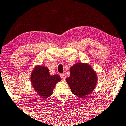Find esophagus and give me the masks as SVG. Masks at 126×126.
Segmentation results:
<instances>
[{
	"instance_id": "esophagus-1",
	"label": "esophagus",
	"mask_w": 126,
	"mask_h": 126,
	"mask_svg": "<svg viewBox=\"0 0 126 126\" xmlns=\"http://www.w3.org/2000/svg\"><path fill=\"white\" fill-rule=\"evenodd\" d=\"M60 76H61V77L62 78V80L63 81H64L65 80V77L64 74H61V75H60Z\"/></svg>"
}]
</instances>
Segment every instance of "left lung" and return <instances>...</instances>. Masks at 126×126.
Here are the masks:
<instances>
[{"instance_id":"left-lung-1","label":"left lung","mask_w":126,"mask_h":126,"mask_svg":"<svg viewBox=\"0 0 126 126\" xmlns=\"http://www.w3.org/2000/svg\"><path fill=\"white\" fill-rule=\"evenodd\" d=\"M96 72L87 63H77L70 68V76L66 79L73 94L83 98L91 93L96 87Z\"/></svg>"}]
</instances>
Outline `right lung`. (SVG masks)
<instances>
[{
  "mask_svg": "<svg viewBox=\"0 0 126 126\" xmlns=\"http://www.w3.org/2000/svg\"><path fill=\"white\" fill-rule=\"evenodd\" d=\"M61 80L58 75H51L47 67L36 65L31 75V81L33 88L42 98L46 99L52 94L58 82Z\"/></svg>",
  "mask_w": 126,
  "mask_h": 126,
  "instance_id": "1",
  "label": "right lung"
}]
</instances>
